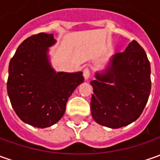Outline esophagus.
Listing matches in <instances>:
<instances>
[{
  "label": "esophagus",
  "instance_id": "esophagus-1",
  "mask_svg": "<svg viewBox=\"0 0 160 160\" xmlns=\"http://www.w3.org/2000/svg\"><path fill=\"white\" fill-rule=\"evenodd\" d=\"M83 75H84V78L85 80H88L90 76V70L88 67H86L85 69L83 70Z\"/></svg>",
  "mask_w": 160,
  "mask_h": 160
}]
</instances>
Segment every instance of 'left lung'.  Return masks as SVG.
<instances>
[{
	"label": "left lung",
	"instance_id": "left-lung-1",
	"mask_svg": "<svg viewBox=\"0 0 160 160\" xmlns=\"http://www.w3.org/2000/svg\"><path fill=\"white\" fill-rule=\"evenodd\" d=\"M90 81L94 94L91 113L98 124L119 128L140 117L152 88L151 64L145 51L135 41L113 56L103 74Z\"/></svg>",
	"mask_w": 160,
	"mask_h": 160
}]
</instances>
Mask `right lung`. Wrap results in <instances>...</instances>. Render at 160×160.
Masks as SVG:
<instances>
[{
	"instance_id": "obj_1",
	"label": "right lung",
	"mask_w": 160,
	"mask_h": 160,
	"mask_svg": "<svg viewBox=\"0 0 160 160\" xmlns=\"http://www.w3.org/2000/svg\"><path fill=\"white\" fill-rule=\"evenodd\" d=\"M53 34L41 32L20 44L8 65L7 90L15 112L26 124L44 128L63 116L66 102L83 82L81 72H56L48 59Z\"/></svg>"
}]
</instances>
